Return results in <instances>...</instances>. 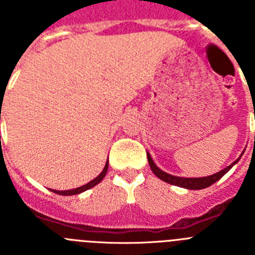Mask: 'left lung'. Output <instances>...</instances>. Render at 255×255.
<instances>
[{"instance_id": "8db88e82", "label": "left lung", "mask_w": 255, "mask_h": 255, "mask_svg": "<svg viewBox=\"0 0 255 255\" xmlns=\"http://www.w3.org/2000/svg\"><path fill=\"white\" fill-rule=\"evenodd\" d=\"M147 157H148V162H149V166H150V170L153 171L155 176L158 177V179L163 180V181L168 182L171 185H176V186H181V188H185V189H190V190H200V189H204V188H208L211 186L212 184H215L216 181L221 179V177L224 176L225 173L230 170V168L233 167L234 164L236 163L235 161L234 163H231L230 166H227L226 168H224L222 171L220 172L215 173V175H211V176H207V177H195V179H190V177H177V176H173V175H170V173H166L163 172L162 170H159L157 166L154 164L153 162L152 157L149 155V153H147Z\"/></svg>"}]
</instances>
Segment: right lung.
<instances>
[{
	"instance_id": "obj_1",
	"label": "right lung",
	"mask_w": 255,
	"mask_h": 255,
	"mask_svg": "<svg viewBox=\"0 0 255 255\" xmlns=\"http://www.w3.org/2000/svg\"><path fill=\"white\" fill-rule=\"evenodd\" d=\"M107 170H108V161H107V163H106V166H105V168H103L102 172H101L100 175L96 177V179H93L91 182L85 184V185L80 186V188L73 189V190H64V191L52 190V191H53V193H56V194H60V195H75V194H79V193H83V191H85V190H88V189H91V188H93V186H96L97 184H100V182L103 180V177L106 176Z\"/></svg>"
}]
</instances>
